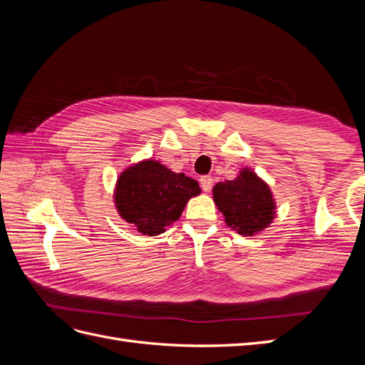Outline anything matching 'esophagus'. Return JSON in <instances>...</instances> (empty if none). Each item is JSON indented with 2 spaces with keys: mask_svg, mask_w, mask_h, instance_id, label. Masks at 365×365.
I'll use <instances>...</instances> for the list:
<instances>
[{
  "mask_svg": "<svg viewBox=\"0 0 365 365\" xmlns=\"http://www.w3.org/2000/svg\"><path fill=\"white\" fill-rule=\"evenodd\" d=\"M200 182H201V187H202L204 192H210V190H212V187H213V178H212V176H210V175L201 176Z\"/></svg>",
  "mask_w": 365,
  "mask_h": 365,
  "instance_id": "obj_1",
  "label": "esophagus"
}]
</instances>
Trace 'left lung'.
I'll return each mask as SVG.
<instances>
[{"label": "left lung", "mask_w": 365, "mask_h": 365, "mask_svg": "<svg viewBox=\"0 0 365 365\" xmlns=\"http://www.w3.org/2000/svg\"><path fill=\"white\" fill-rule=\"evenodd\" d=\"M213 200L228 227L239 235L254 236L267 228L275 215V202L268 184L250 169L240 170L231 181L213 187Z\"/></svg>", "instance_id": "1"}]
</instances>
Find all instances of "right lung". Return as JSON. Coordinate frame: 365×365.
Wrapping results in <instances>:
<instances>
[{
	"instance_id": "obj_1",
	"label": "right lung",
	"mask_w": 365,
	"mask_h": 365,
	"mask_svg": "<svg viewBox=\"0 0 365 365\" xmlns=\"http://www.w3.org/2000/svg\"><path fill=\"white\" fill-rule=\"evenodd\" d=\"M201 193L197 181L175 173L153 160L121 172L115 185V207L138 233L157 236L178 220L192 196Z\"/></svg>"
}]
</instances>
